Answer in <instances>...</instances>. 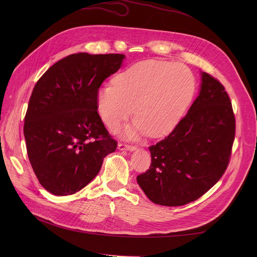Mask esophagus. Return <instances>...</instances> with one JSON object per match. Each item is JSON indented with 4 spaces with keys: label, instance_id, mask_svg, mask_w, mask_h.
I'll return each mask as SVG.
<instances>
[{
    "label": "esophagus",
    "instance_id": "34e87169",
    "mask_svg": "<svg viewBox=\"0 0 257 257\" xmlns=\"http://www.w3.org/2000/svg\"><path fill=\"white\" fill-rule=\"evenodd\" d=\"M118 148L120 150H128V151H133L136 149L135 146H132V145H128L125 143H119Z\"/></svg>",
    "mask_w": 257,
    "mask_h": 257
}]
</instances>
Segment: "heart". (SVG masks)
Masks as SVG:
<instances>
[{"mask_svg": "<svg viewBox=\"0 0 257 257\" xmlns=\"http://www.w3.org/2000/svg\"><path fill=\"white\" fill-rule=\"evenodd\" d=\"M195 91L188 67L158 60H145L116 75L113 85L97 92V109L109 128H116L133 111L137 118L125 130L136 137L149 133L161 137L181 120Z\"/></svg>", "mask_w": 257, "mask_h": 257, "instance_id": "1", "label": "heart"}]
</instances>
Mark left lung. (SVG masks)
Masks as SVG:
<instances>
[{
    "label": "left lung",
    "instance_id": "8db88e82",
    "mask_svg": "<svg viewBox=\"0 0 257 257\" xmlns=\"http://www.w3.org/2000/svg\"><path fill=\"white\" fill-rule=\"evenodd\" d=\"M236 120L224 85L201 73L200 92L167 137L149 147L151 165L137 182L154 204L177 207L198 199L226 170Z\"/></svg>",
    "mask_w": 257,
    "mask_h": 257
}]
</instances>
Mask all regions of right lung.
Returning <instances> with one entry per match:
<instances>
[{
	"label": "right lung",
	"instance_id": "1",
	"mask_svg": "<svg viewBox=\"0 0 257 257\" xmlns=\"http://www.w3.org/2000/svg\"><path fill=\"white\" fill-rule=\"evenodd\" d=\"M124 54L74 53L36 82L25 116L27 152L38 181L54 195H72L98 174L118 143L97 112V92Z\"/></svg>",
	"mask_w": 257,
	"mask_h": 257
}]
</instances>
